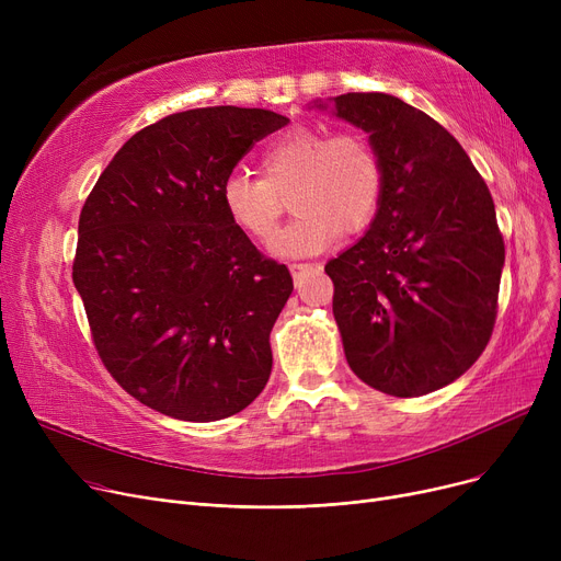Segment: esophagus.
Here are the masks:
<instances>
[{"label": "esophagus", "mask_w": 561, "mask_h": 561, "mask_svg": "<svg viewBox=\"0 0 561 561\" xmlns=\"http://www.w3.org/2000/svg\"><path fill=\"white\" fill-rule=\"evenodd\" d=\"M290 268V273H293V277H300L302 273H309V271H313V268H318V263H290L288 265Z\"/></svg>", "instance_id": "1"}]
</instances>
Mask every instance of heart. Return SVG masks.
<instances>
[{"mask_svg":"<svg viewBox=\"0 0 561 561\" xmlns=\"http://www.w3.org/2000/svg\"><path fill=\"white\" fill-rule=\"evenodd\" d=\"M261 172L227 174L220 199L236 227L254 241H268L284 214V195L293 193V211L300 216L273 239L279 256H309L325 250L341 229H366L385 197V165L355 129L293 127L265 147Z\"/></svg>","mask_w":561,"mask_h":561,"instance_id":"heart-1","label":"heart"}]
</instances>
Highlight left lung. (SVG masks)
<instances>
[{
	"instance_id": "1",
	"label": "left lung",
	"mask_w": 561,
	"mask_h": 561,
	"mask_svg": "<svg viewBox=\"0 0 561 561\" xmlns=\"http://www.w3.org/2000/svg\"><path fill=\"white\" fill-rule=\"evenodd\" d=\"M370 134L385 197L350 250L328 261L345 359L396 398L444 389L478 362L497 313L505 241L493 197L457 138L387 93L334 98Z\"/></svg>"
}]
</instances>
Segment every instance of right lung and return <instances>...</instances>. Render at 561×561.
Listing matches in <instances>:
<instances>
[{
    "label": "right lung",
    "mask_w": 561,
    "mask_h": 561,
    "mask_svg": "<svg viewBox=\"0 0 561 561\" xmlns=\"http://www.w3.org/2000/svg\"><path fill=\"white\" fill-rule=\"evenodd\" d=\"M286 123L239 106L165 115L117 150L85 197L72 282L104 368L159 414L220 421L271 377L293 277L229 220L220 188Z\"/></svg>",
    "instance_id": "obj_1"
}]
</instances>
